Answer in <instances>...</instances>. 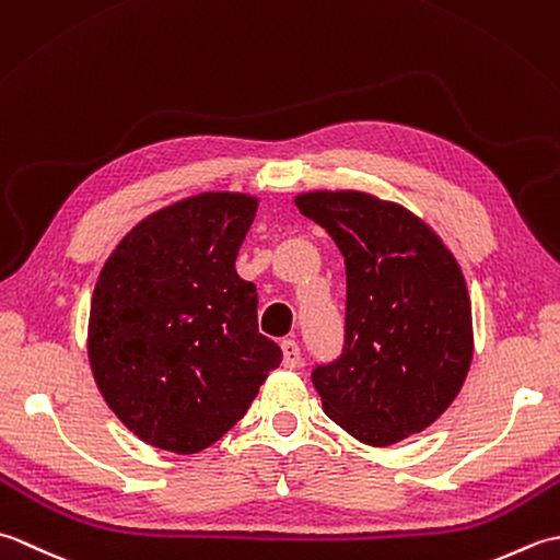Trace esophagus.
I'll return each mask as SVG.
<instances>
[{"label": "esophagus", "instance_id": "esophagus-1", "mask_svg": "<svg viewBox=\"0 0 560 560\" xmlns=\"http://www.w3.org/2000/svg\"><path fill=\"white\" fill-rule=\"evenodd\" d=\"M282 355H284L282 364L288 370H296L302 364V350H300V346H296V340H292V338L282 340Z\"/></svg>", "mask_w": 560, "mask_h": 560}]
</instances>
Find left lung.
Listing matches in <instances>:
<instances>
[{"label": "left lung", "mask_w": 560, "mask_h": 560, "mask_svg": "<svg viewBox=\"0 0 560 560\" xmlns=\"http://www.w3.org/2000/svg\"><path fill=\"white\" fill-rule=\"evenodd\" d=\"M294 205L346 258V346L312 372L326 416L372 447L416 435L450 408L471 368L459 264L404 205L360 190H312Z\"/></svg>", "instance_id": "1"}]
</instances>
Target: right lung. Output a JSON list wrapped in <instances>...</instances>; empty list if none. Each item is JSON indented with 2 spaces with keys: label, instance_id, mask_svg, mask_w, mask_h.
<instances>
[{
  "label": "right lung",
  "instance_id": "add662e5",
  "mask_svg": "<svg viewBox=\"0 0 560 560\" xmlns=\"http://www.w3.org/2000/svg\"><path fill=\"white\" fill-rule=\"evenodd\" d=\"M256 210L246 192L178 200L135 224L101 268L91 372L120 423L152 447H210L282 362L258 334L256 284L234 268Z\"/></svg>",
  "mask_w": 560,
  "mask_h": 560
}]
</instances>
